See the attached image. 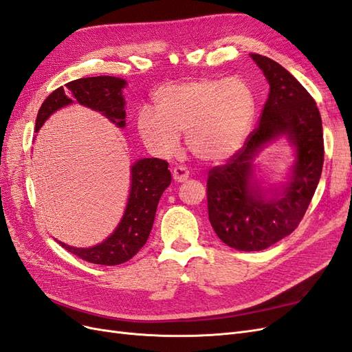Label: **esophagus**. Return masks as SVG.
<instances>
[{
  "instance_id": "1",
  "label": "esophagus",
  "mask_w": 352,
  "mask_h": 352,
  "mask_svg": "<svg viewBox=\"0 0 352 352\" xmlns=\"http://www.w3.org/2000/svg\"><path fill=\"white\" fill-rule=\"evenodd\" d=\"M172 175H173V179L176 180V182H185V180H188V179H189V172H188V168H186V167H184V166H177V167H175V168H173V172H172Z\"/></svg>"
}]
</instances>
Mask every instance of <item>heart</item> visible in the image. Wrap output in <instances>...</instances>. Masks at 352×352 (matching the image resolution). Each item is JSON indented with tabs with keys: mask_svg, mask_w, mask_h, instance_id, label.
<instances>
[{
	"mask_svg": "<svg viewBox=\"0 0 352 352\" xmlns=\"http://www.w3.org/2000/svg\"><path fill=\"white\" fill-rule=\"evenodd\" d=\"M155 111L142 107L136 126L148 150L170 158L185 132L188 150L206 163L235 155L250 135L255 117V94L242 78H201L167 83L153 94Z\"/></svg>",
	"mask_w": 352,
	"mask_h": 352,
	"instance_id": "heart-1",
	"label": "heart"
}]
</instances>
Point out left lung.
<instances>
[{
  "label": "left lung",
  "mask_w": 352,
  "mask_h": 352,
  "mask_svg": "<svg viewBox=\"0 0 352 352\" xmlns=\"http://www.w3.org/2000/svg\"><path fill=\"white\" fill-rule=\"evenodd\" d=\"M270 85L260 123L243 148L207 180L208 219L216 235L239 251H261L292 233L310 206L322 176L324 144L316 101L279 63L251 54ZM285 135L296 148L290 182L263 190L253 180V160Z\"/></svg>",
  "instance_id": "obj_1"
}]
</instances>
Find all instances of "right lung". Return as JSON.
I'll return each instance as SVG.
<instances>
[{
    "mask_svg": "<svg viewBox=\"0 0 352 352\" xmlns=\"http://www.w3.org/2000/svg\"><path fill=\"white\" fill-rule=\"evenodd\" d=\"M126 80L114 76H95L72 80L66 88H57L42 102L36 116L35 131L57 110L78 102L104 114L116 126H126L123 88ZM172 182L168 163L160 158H141L131 167V190L123 217L111 235L91 248H76L61 243L63 248L79 258L101 265H117L140 251L153 229L158 201Z\"/></svg>",
    "mask_w": 352,
    "mask_h": 352,
    "instance_id": "right-lung-1",
    "label": "right lung"
}]
</instances>
